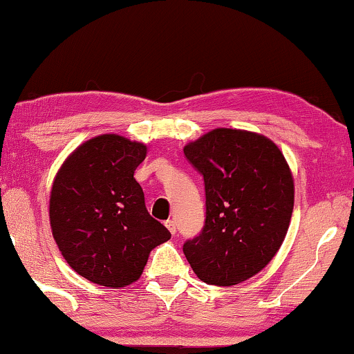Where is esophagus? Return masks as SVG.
Wrapping results in <instances>:
<instances>
[{
    "label": "esophagus",
    "mask_w": 354,
    "mask_h": 354,
    "mask_svg": "<svg viewBox=\"0 0 354 354\" xmlns=\"http://www.w3.org/2000/svg\"><path fill=\"white\" fill-rule=\"evenodd\" d=\"M166 227H167V230L169 232H171L172 234H176L177 233V223L174 222V220H166Z\"/></svg>",
    "instance_id": "1"
}]
</instances>
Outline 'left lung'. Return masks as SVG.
I'll list each match as a JSON object with an SVG mask.
<instances>
[{
	"label": "left lung",
	"mask_w": 354,
	"mask_h": 354,
	"mask_svg": "<svg viewBox=\"0 0 354 354\" xmlns=\"http://www.w3.org/2000/svg\"><path fill=\"white\" fill-rule=\"evenodd\" d=\"M183 153L206 188V223L183 244L188 263L207 284L252 278L279 250L294 211V177L283 151L257 132L217 127Z\"/></svg>",
	"instance_id": "left-lung-1"
}]
</instances>
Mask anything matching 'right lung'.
I'll list each match as a JSON object with an SVG mask.
<instances>
[{
  "instance_id": "add662e5",
  "label": "right lung",
  "mask_w": 354,
  "mask_h": 354,
  "mask_svg": "<svg viewBox=\"0 0 354 354\" xmlns=\"http://www.w3.org/2000/svg\"><path fill=\"white\" fill-rule=\"evenodd\" d=\"M145 156V143L102 134L75 148L55 174L53 236L66 263L91 283L113 289L136 283L151 250L171 239L148 214L134 178Z\"/></svg>"
}]
</instances>
